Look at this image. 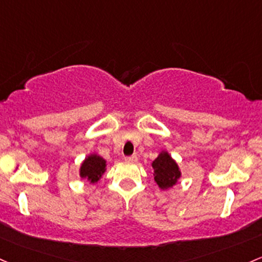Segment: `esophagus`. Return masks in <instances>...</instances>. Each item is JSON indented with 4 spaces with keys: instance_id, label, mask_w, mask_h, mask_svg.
I'll list each match as a JSON object with an SVG mask.
<instances>
[{
    "instance_id": "esophagus-1",
    "label": "esophagus",
    "mask_w": 262,
    "mask_h": 262,
    "mask_svg": "<svg viewBox=\"0 0 262 262\" xmlns=\"http://www.w3.org/2000/svg\"><path fill=\"white\" fill-rule=\"evenodd\" d=\"M125 162H128V163H137L138 162V157H137V155H130V157H125Z\"/></svg>"
}]
</instances>
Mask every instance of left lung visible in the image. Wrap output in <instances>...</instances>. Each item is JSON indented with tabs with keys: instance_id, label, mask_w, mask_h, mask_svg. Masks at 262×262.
<instances>
[{
	"instance_id": "8db88e82",
	"label": "left lung",
	"mask_w": 262,
	"mask_h": 262,
	"mask_svg": "<svg viewBox=\"0 0 262 262\" xmlns=\"http://www.w3.org/2000/svg\"><path fill=\"white\" fill-rule=\"evenodd\" d=\"M151 168L154 170V182L162 190H169L173 188L182 177L179 165L168 150L160 151L151 163Z\"/></svg>"
}]
</instances>
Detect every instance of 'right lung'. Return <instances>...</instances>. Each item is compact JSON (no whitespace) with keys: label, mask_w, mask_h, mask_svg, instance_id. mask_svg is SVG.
Masks as SVG:
<instances>
[{"label":"right lung","mask_w":262,"mask_h":262,"mask_svg":"<svg viewBox=\"0 0 262 262\" xmlns=\"http://www.w3.org/2000/svg\"><path fill=\"white\" fill-rule=\"evenodd\" d=\"M107 170V160L99 154L93 153L85 157L79 166V177L87 180L91 185H94L102 179L103 174Z\"/></svg>","instance_id":"1"}]
</instances>
